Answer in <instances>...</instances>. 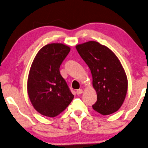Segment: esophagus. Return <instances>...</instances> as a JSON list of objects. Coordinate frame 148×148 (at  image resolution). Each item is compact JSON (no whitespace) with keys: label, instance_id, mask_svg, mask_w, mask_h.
<instances>
[{"label":"esophagus","instance_id":"esophagus-1","mask_svg":"<svg viewBox=\"0 0 148 148\" xmlns=\"http://www.w3.org/2000/svg\"><path fill=\"white\" fill-rule=\"evenodd\" d=\"M82 92H83L82 89H78V90H77V91H76V93L77 95H81Z\"/></svg>","mask_w":148,"mask_h":148}]
</instances>
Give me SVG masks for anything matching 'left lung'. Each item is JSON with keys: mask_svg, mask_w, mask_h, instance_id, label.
Returning <instances> with one entry per match:
<instances>
[{"mask_svg": "<svg viewBox=\"0 0 148 148\" xmlns=\"http://www.w3.org/2000/svg\"><path fill=\"white\" fill-rule=\"evenodd\" d=\"M75 47L92 74L97 97L92 108L102 115L116 112L127 90V75L121 62L108 47L98 42L88 41Z\"/></svg>", "mask_w": 148, "mask_h": 148, "instance_id": "8db88e82", "label": "left lung"}]
</instances>
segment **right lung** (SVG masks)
Listing matches in <instances>:
<instances>
[{
    "label": "right lung",
    "mask_w": 148,
    "mask_h": 148,
    "mask_svg": "<svg viewBox=\"0 0 148 148\" xmlns=\"http://www.w3.org/2000/svg\"><path fill=\"white\" fill-rule=\"evenodd\" d=\"M70 50L64 44H48L40 49L31 66L27 92L33 106L44 116H58L74 97L60 73V65Z\"/></svg>",
    "instance_id": "right-lung-1"
}]
</instances>
